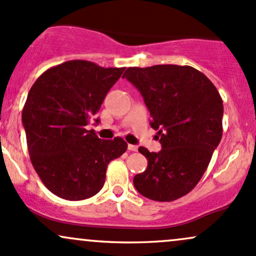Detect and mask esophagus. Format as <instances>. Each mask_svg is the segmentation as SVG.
I'll list each match as a JSON object with an SVG mask.
<instances>
[{"label":"esophagus","instance_id":"1","mask_svg":"<svg viewBox=\"0 0 256 256\" xmlns=\"http://www.w3.org/2000/svg\"><path fill=\"white\" fill-rule=\"evenodd\" d=\"M128 150L129 151H138V146L129 144V145H128Z\"/></svg>","mask_w":256,"mask_h":256}]
</instances>
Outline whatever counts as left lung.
I'll use <instances>...</instances> for the list:
<instances>
[{
  "mask_svg": "<svg viewBox=\"0 0 256 256\" xmlns=\"http://www.w3.org/2000/svg\"><path fill=\"white\" fill-rule=\"evenodd\" d=\"M127 78L142 93L162 150L140 146L148 168L134 176L144 197L172 202L194 190L222 136L224 105L210 80L192 66L128 68Z\"/></svg>",
  "mask_w": 256,
  "mask_h": 256,
  "instance_id": "left-lung-1",
  "label": "left lung"
}]
</instances>
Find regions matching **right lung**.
<instances>
[{"label": "right lung", "mask_w": 256, "mask_h": 256, "mask_svg": "<svg viewBox=\"0 0 256 256\" xmlns=\"http://www.w3.org/2000/svg\"><path fill=\"white\" fill-rule=\"evenodd\" d=\"M123 71L70 60L48 68L31 87L22 126L31 163L52 194L68 200L94 196L108 163L127 150L122 138L102 140L87 129Z\"/></svg>", "instance_id": "right-lung-1"}]
</instances>
